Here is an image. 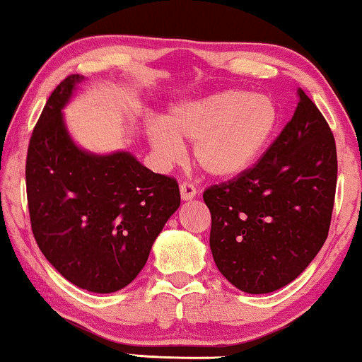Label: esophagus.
I'll return each mask as SVG.
<instances>
[{
  "instance_id": "obj_1",
  "label": "esophagus",
  "mask_w": 362,
  "mask_h": 362,
  "mask_svg": "<svg viewBox=\"0 0 362 362\" xmlns=\"http://www.w3.org/2000/svg\"><path fill=\"white\" fill-rule=\"evenodd\" d=\"M195 194H197V190H195V187L192 184H182L180 185L182 201H190V199L195 197Z\"/></svg>"
}]
</instances>
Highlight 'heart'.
I'll return each instance as SVG.
<instances>
[{
  "instance_id": "obj_1",
  "label": "heart",
  "mask_w": 362,
  "mask_h": 362,
  "mask_svg": "<svg viewBox=\"0 0 362 362\" xmlns=\"http://www.w3.org/2000/svg\"><path fill=\"white\" fill-rule=\"evenodd\" d=\"M279 107L265 93L218 90L170 103L146 127L156 160L168 167L192 143L195 163L214 178L240 177L264 155L279 126Z\"/></svg>"
}]
</instances>
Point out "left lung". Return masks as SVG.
Wrapping results in <instances>:
<instances>
[{"label":"left lung","mask_w":362,"mask_h":362,"mask_svg":"<svg viewBox=\"0 0 362 362\" xmlns=\"http://www.w3.org/2000/svg\"><path fill=\"white\" fill-rule=\"evenodd\" d=\"M335 185L334 134L298 88L293 117L259 163L204 192L219 272L248 294L274 293L293 282L325 243Z\"/></svg>","instance_id":"obj_1"}]
</instances>
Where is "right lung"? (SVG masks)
<instances>
[{
	"label": "right lung",
	"instance_id": "right-lung-1",
	"mask_svg": "<svg viewBox=\"0 0 362 362\" xmlns=\"http://www.w3.org/2000/svg\"><path fill=\"white\" fill-rule=\"evenodd\" d=\"M83 81L71 74L45 103L28 144L27 199L49 264L78 288L107 294L136 279L180 190L129 151L100 155L73 139L62 110Z\"/></svg>",
	"mask_w": 362,
	"mask_h": 362
}]
</instances>
